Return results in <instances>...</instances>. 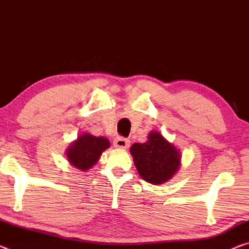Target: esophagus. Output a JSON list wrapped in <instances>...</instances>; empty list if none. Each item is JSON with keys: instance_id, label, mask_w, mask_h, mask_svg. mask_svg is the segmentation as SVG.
Segmentation results:
<instances>
[{"instance_id": "34e87169", "label": "esophagus", "mask_w": 249, "mask_h": 249, "mask_svg": "<svg viewBox=\"0 0 249 249\" xmlns=\"http://www.w3.org/2000/svg\"><path fill=\"white\" fill-rule=\"evenodd\" d=\"M113 145H114V147H116V148H128L129 140L121 136L116 137L114 142H113Z\"/></svg>"}]
</instances>
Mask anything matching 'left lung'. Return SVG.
I'll list each match as a JSON object with an SVG mask.
<instances>
[{
  "mask_svg": "<svg viewBox=\"0 0 249 249\" xmlns=\"http://www.w3.org/2000/svg\"><path fill=\"white\" fill-rule=\"evenodd\" d=\"M138 174L147 182L161 184L174 177L180 166V154L161 134L151 132L144 144L130 147Z\"/></svg>",
  "mask_w": 249,
  "mask_h": 249,
  "instance_id": "1",
  "label": "left lung"
}]
</instances>
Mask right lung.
<instances>
[{"label":"right lung","mask_w":249,"mask_h":249,"mask_svg":"<svg viewBox=\"0 0 249 249\" xmlns=\"http://www.w3.org/2000/svg\"><path fill=\"white\" fill-rule=\"evenodd\" d=\"M109 147L108 140L83 134L67 150V157L71 165L86 171L95 165L103 151Z\"/></svg>","instance_id":"right-lung-1"}]
</instances>
